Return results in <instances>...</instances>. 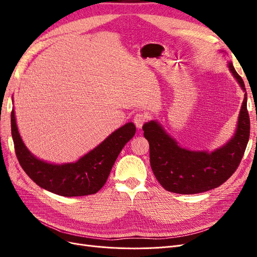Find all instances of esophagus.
Here are the masks:
<instances>
[{
    "instance_id": "1",
    "label": "esophagus",
    "mask_w": 257,
    "mask_h": 257,
    "mask_svg": "<svg viewBox=\"0 0 257 257\" xmlns=\"http://www.w3.org/2000/svg\"><path fill=\"white\" fill-rule=\"evenodd\" d=\"M147 120H148V115H147L146 113H144V112H138V113H136V114L134 115V119H133V121H134V123H135V125H136L138 128H142V126L144 125V123H145Z\"/></svg>"
}]
</instances>
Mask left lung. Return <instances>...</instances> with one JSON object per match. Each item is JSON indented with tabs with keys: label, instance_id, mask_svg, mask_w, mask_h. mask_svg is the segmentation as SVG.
Returning <instances> with one entry per match:
<instances>
[{
	"label": "left lung",
	"instance_id": "obj_1",
	"mask_svg": "<svg viewBox=\"0 0 257 257\" xmlns=\"http://www.w3.org/2000/svg\"><path fill=\"white\" fill-rule=\"evenodd\" d=\"M228 68L235 77L244 98L237 130L230 141L212 152L192 151L178 145L157 121L144 124V136L150 146V164L160 184L168 192L197 194L223 184L236 172L250 137V116L246 108V91L242 78L231 62Z\"/></svg>",
	"mask_w": 257,
	"mask_h": 257
}]
</instances>
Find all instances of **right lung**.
Instances as JSON below:
<instances>
[{"instance_id":"add662e5","label":"right lung","mask_w":257,"mask_h":257,"mask_svg":"<svg viewBox=\"0 0 257 257\" xmlns=\"http://www.w3.org/2000/svg\"><path fill=\"white\" fill-rule=\"evenodd\" d=\"M11 122L15 151L22 169L41 188L66 197L91 195L102 189L119 153L136 132L134 123L128 122L77 162L58 165L37 159L28 150L14 110Z\"/></svg>"}]
</instances>
